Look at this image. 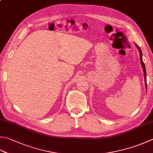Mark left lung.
<instances>
[{
	"instance_id": "8db88e82",
	"label": "left lung",
	"mask_w": 153,
	"mask_h": 153,
	"mask_svg": "<svg viewBox=\"0 0 153 153\" xmlns=\"http://www.w3.org/2000/svg\"><path fill=\"white\" fill-rule=\"evenodd\" d=\"M136 46L137 47V48H138L139 51V53H140V63H141V65H142V67L143 68V71H144V76H145V85L146 87L147 86V84H146V69H145V64L144 62H143V58H142V52H141V50H140V48L137 46V44Z\"/></svg>"
}]
</instances>
